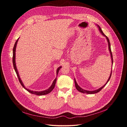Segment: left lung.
Masks as SVG:
<instances>
[{"label": "left lung", "mask_w": 127, "mask_h": 127, "mask_svg": "<svg viewBox=\"0 0 127 127\" xmlns=\"http://www.w3.org/2000/svg\"><path fill=\"white\" fill-rule=\"evenodd\" d=\"M98 27H99V31H100V32H101V33L102 35H103V36H104L105 37H106V38H107V41H108V46H109V50L110 52V55H111V56L112 63V64H113V57H112V52H111V47H110V41H109V38H108V37H107V36H106V35H104V34L103 33V32H102V31L101 30V28H100V27H99V26H98ZM111 74H112V70H111V74H110V75L109 78V79L108 80L107 82L106 83V84H105L103 86V87H101V88H100V89H99L93 91H89L85 90L82 89L81 88H80V87H79V86L78 85V84H77V83L76 82V81H75V79H74V82H75V87H76V89L77 90H78V91H80V92H82V93H86V94H95V93H97V92H99V91H100L101 90L105 87V85L107 84V83L109 81V80H110V77H111Z\"/></svg>", "instance_id": "8db88e82"}]
</instances>
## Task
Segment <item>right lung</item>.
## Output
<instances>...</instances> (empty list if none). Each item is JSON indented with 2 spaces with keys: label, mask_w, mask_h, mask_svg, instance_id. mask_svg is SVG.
Instances as JSON below:
<instances>
[{
  "label": "right lung",
  "mask_w": 127,
  "mask_h": 127,
  "mask_svg": "<svg viewBox=\"0 0 127 127\" xmlns=\"http://www.w3.org/2000/svg\"><path fill=\"white\" fill-rule=\"evenodd\" d=\"M18 39H17V40H16L15 43V45H14V48H13V66H14V69H15V71L16 73V74H17V77L18 78V80H19V82L20 83V84H21L22 85V87L25 88L27 91H28L29 92L32 93V94H34V95H47V94H48L50 93L53 89H54L55 86V84H56V78L54 80V81H53V82L52 84V85L50 87V88L46 90L45 91H40V92H38V91H31L30 90H28L27 89H26L25 87H24V85L22 82V80H20V77L19 76V74H18V71H17V68H16V63H15V52H16V45H17V42H18ZM61 68V66L59 67L58 69H57L56 71V73H57V74H58V73H59V71L60 70V69Z\"/></svg>",
  "instance_id": "obj_1"
}]
</instances>
